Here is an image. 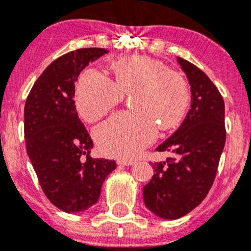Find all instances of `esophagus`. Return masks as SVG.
Listing matches in <instances>:
<instances>
[{"mask_svg": "<svg viewBox=\"0 0 251 251\" xmlns=\"http://www.w3.org/2000/svg\"><path fill=\"white\" fill-rule=\"evenodd\" d=\"M117 164H118V165L129 166V165H133V164H135V161H134V160H126V159H122V160H118V161H117Z\"/></svg>", "mask_w": 251, "mask_h": 251, "instance_id": "esophagus-1", "label": "esophagus"}]
</instances>
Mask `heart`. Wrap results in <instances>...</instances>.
<instances>
[{
	"label": "heart",
	"mask_w": 251,
	"mask_h": 251,
	"mask_svg": "<svg viewBox=\"0 0 251 251\" xmlns=\"http://www.w3.org/2000/svg\"><path fill=\"white\" fill-rule=\"evenodd\" d=\"M114 82L96 70H86L76 85L75 103L86 122L108 114L123 95H133L134 112L109 118L95 130L103 154L121 159L135 156L157 135V127H177L187 113L190 91L185 78L148 55L126 56L111 65Z\"/></svg>",
	"instance_id": "b5f03b06"
}]
</instances>
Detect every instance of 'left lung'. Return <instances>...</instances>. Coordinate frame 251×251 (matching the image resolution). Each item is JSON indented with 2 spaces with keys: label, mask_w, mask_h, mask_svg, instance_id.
I'll return each instance as SVG.
<instances>
[{
  "label": "left lung",
  "mask_w": 251,
  "mask_h": 251,
  "mask_svg": "<svg viewBox=\"0 0 251 251\" xmlns=\"http://www.w3.org/2000/svg\"><path fill=\"white\" fill-rule=\"evenodd\" d=\"M191 86V108L178 129L156 148L166 161L151 164L154 175L143 187L148 209L164 219H177L199 206L213 185L226 144L224 101L208 76L177 58Z\"/></svg>",
  "instance_id": "left-lung-1"
}]
</instances>
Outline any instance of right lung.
<instances>
[{"label":"right lung","instance_id":"obj_1","mask_svg":"<svg viewBox=\"0 0 251 251\" xmlns=\"http://www.w3.org/2000/svg\"><path fill=\"white\" fill-rule=\"evenodd\" d=\"M108 52L83 48L52 61L38 77L25 106L27 152L43 192L68 213L94 206L116 161L90 156L94 143L76 112L75 82L81 71Z\"/></svg>","mask_w":251,"mask_h":251}]
</instances>
